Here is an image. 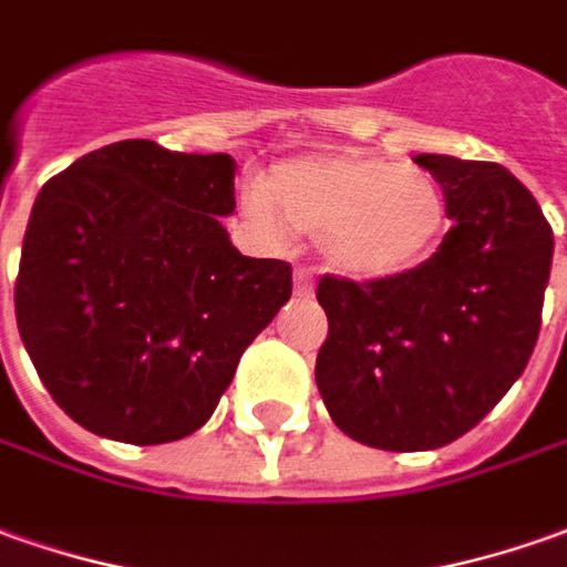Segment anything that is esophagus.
<instances>
[{"label": "esophagus", "mask_w": 567, "mask_h": 567, "mask_svg": "<svg viewBox=\"0 0 567 567\" xmlns=\"http://www.w3.org/2000/svg\"><path fill=\"white\" fill-rule=\"evenodd\" d=\"M295 295H298V298H310V295H313V279H310L307 269H298V272H295Z\"/></svg>", "instance_id": "34e87169"}]
</instances>
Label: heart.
Here are the masks:
<instances>
[{"mask_svg": "<svg viewBox=\"0 0 567 567\" xmlns=\"http://www.w3.org/2000/svg\"><path fill=\"white\" fill-rule=\"evenodd\" d=\"M251 217L272 235L285 229L322 241L341 276L388 279L422 264L441 241L446 198L422 167L365 152L303 154L272 167L251 195Z\"/></svg>", "mask_w": 567, "mask_h": 567, "instance_id": "obj_1", "label": "heart"}]
</instances>
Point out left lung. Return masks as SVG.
<instances>
[{
  "instance_id": "obj_1",
  "label": "left lung",
  "mask_w": 567,
  "mask_h": 567,
  "mask_svg": "<svg viewBox=\"0 0 567 567\" xmlns=\"http://www.w3.org/2000/svg\"><path fill=\"white\" fill-rule=\"evenodd\" d=\"M450 233L425 264L353 282L322 276L329 338L316 388L332 422L375 450L453 444L506 396L540 334L553 229L506 167L419 154Z\"/></svg>"
}]
</instances>
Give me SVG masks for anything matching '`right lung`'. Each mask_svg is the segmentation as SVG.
<instances>
[{
    "label": "right lung",
    "mask_w": 567,
    "mask_h": 567,
    "mask_svg": "<svg viewBox=\"0 0 567 567\" xmlns=\"http://www.w3.org/2000/svg\"><path fill=\"white\" fill-rule=\"evenodd\" d=\"M229 154L123 138L40 188L14 282L45 391L99 437L167 444L214 415L291 267L233 248Z\"/></svg>",
    "instance_id": "1"
}]
</instances>
